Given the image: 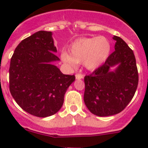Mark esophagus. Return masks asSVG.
<instances>
[{
  "label": "esophagus",
  "mask_w": 148,
  "mask_h": 148,
  "mask_svg": "<svg viewBox=\"0 0 148 148\" xmlns=\"http://www.w3.org/2000/svg\"><path fill=\"white\" fill-rule=\"evenodd\" d=\"M84 78V75H82V74H76L75 75V78L77 80H79V79H82Z\"/></svg>",
  "instance_id": "34e87169"
}]
</instances>
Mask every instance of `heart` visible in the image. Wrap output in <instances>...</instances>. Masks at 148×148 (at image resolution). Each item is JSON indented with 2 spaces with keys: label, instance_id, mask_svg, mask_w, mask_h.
Returning <instances> with one entry per match:
<instances>
[{
  "label": "heart",
  "instance_id": "1",
  "mask_svg": "<svg viewBox=\"0 0 148 148\" xmlns=\"http://www.w3.org/2000/svg\"><path fill=\"white\" fill-rule=\"evenodd\" d=\"M70 54L63 51L61 60L68 66L75 68L83 64L88 70H95L108 60L111 51V44L107 38H80L74 40L69 48Z\"/></svg>",
  "mask_w": 148,
  "mask_h": 148
}]
</instances>
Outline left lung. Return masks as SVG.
<instances>
[{
  "label": "left lung",
  "instance_id": "left-lung-1",
  "mask_svg": "<svg viewBox=\"0 0 148 148\" xmlns=\"http://www.w3.org/2000/svg\"><path fill=\"white\" fill-rule=\"evenodd\" d=\"M115 51L104 64L84 77V101L95 116L104 117L119 113L133 99L138 75L133 52L114 35ZM114 68V69L112 68Z\"/></svg>",
  "mask_w": 148,
  "mask_h": 148
}]
</instances>
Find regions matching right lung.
Returning a JSON list of instances; mask_svg holds the SVG:
<instances>
[{"mask_svg": "<svg viewBox=\"0 0 148 148\" xmlns=\"http://www.w3.org/2000/svg\"><path fill=\"white\" fill-rule=\"evenodd\" d=\"M56 53L53 32L38 31L22 40L11 58L10 92L23 110L35 116L56 114L75 79L53 64L60 61Z\"/></svg>", "mask_w": 148, "mask_h": 148, "instance_id": "1", "label": "right lung"}]
</instances>
